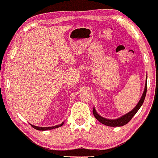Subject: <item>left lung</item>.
I'll return each instance as SVG.
<instances>
[{"mask_svg":"<svg viewBox=\"0 0 158 158\" xmlns=\"http://www.w3.org/2000/svg\"><path fill=\"white\" fill-rule=\"evenodd\" d=\"M146 90H147V75H146V84H145V88L144 90H143V93L142 94V97H141L140 99L137 104V106L135 107V108H133L131 111H129L128 113H127L124 115L122 116V117H119L117 119H107L105 118V117H102V116L99 115V114L97 113V110H96L95 108L94 107L93 108V114L95 117V118L97 119L99 122H100L102 124L106 125L107 126H110V127H116V126H123L124 125H126L131 120L132 117L135 115V114L138 111V110L140 108V107L142 106L143 102H144L145 97H146Z\"/></svg>","mask_w":158,"mask_h":158,"instance_id":"8db88e82","label":"left lung"}]
</instances>
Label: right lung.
Masks as SVG:
<instances>
[{"label": "right lung", "instance_id": "add662e5", "mask_svg": "<svg viewBox=\"0 0 158 158\" xmlns=\"http://www.w3.org/2000/svg\"><path fill=\"white\" fill-rule=\"evenodd\" d=\"M63 124H64V122H62L61 124H59V125H56V126H50V127H39V126H34V125H32V124H31V126L32 128H34L36 130H39V131H47V130L55 129V128H59V127H61Z\"/></svg>", "mask_w": 158, "mask_h": 158}]
</instances>
